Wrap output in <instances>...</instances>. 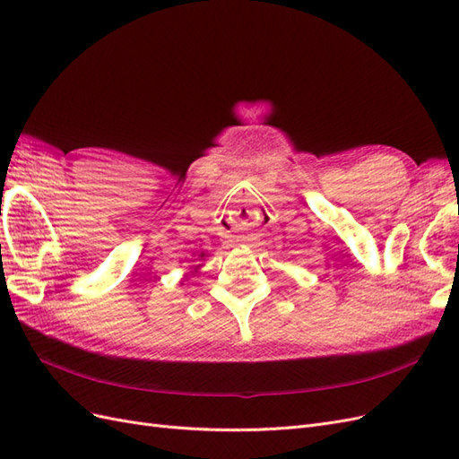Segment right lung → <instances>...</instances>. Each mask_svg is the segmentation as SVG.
Returning <instances> with one entry per match:
<instances>
[{
  "mask_svg": "<svg viewBox=\"0 0 459 459\" xmlns=\"http://www.w3.org/2000/svg\"><path fill=\"white\" fill-rule=\"evenodd\" d=\"M206 256H208V255H206V253H204V251H203V253H201V255H199V258H195V260H197V262H203V260H204V258H206ZM201 266H203V264H197V266H193V273H197V272H199V268H201Z\"/></svg>",
  "mask_w": 459,
  "mask_h": 459,
  "instance_id": "add662e5",
  "label": "right lung"
}]
</instances>
